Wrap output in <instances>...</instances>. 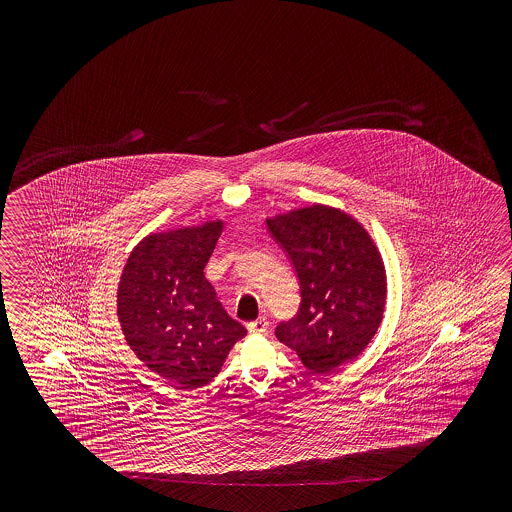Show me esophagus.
<instances>
[{
  "instance_id": "esophagus-1",
  "label": "esophagus",
  "mask_w": 512,
  "mask_h": 512,
  "mask_svg": "<svg viewBox=\"0 0 512 512\" xmlns=\"http://www.w3.org/2000/svg\"><path fill=\"white\" fill-rule=\"evenodd\" d=\"M247 327H249V333H252V335H263L267 331V327H269V322H267L265 316H260V318H256Z\"/></svg>"
}]
</instances>
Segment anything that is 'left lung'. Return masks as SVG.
<instances>
[{"mask_svg": "<svg viewBox=\"0 0 512 512\" xmlns=\"http://www.w3.org/2000/svg\"><path fill=\"white\" fill-rule=\"evenodd\" d=\"M300 280L302 302L276 338L307 370L331 375L357 359L381 326L386 271L368 230L338 208L311 205L267 218Z\"/></svg>", "mask_w": 512, "mask_h": 512, "instance_id": "1", "label": "left lung"}]
</instances>
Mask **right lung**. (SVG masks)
<instances>
[{
    "label": "right lung",
    "mask_w": 512,
    "mask_h": 512,
    "mask_svg": "<svg viewBox=\"0 0 512 512\" xmlns=\"http://www.w3.org/2000/svg\"><path fill=\"white\" fill-rule=\"evenodd\" d=\"M223 221L150 234L120 274L117 316L131 351L181 388H201L218 375L247 329L227 315L203 269Z\"/></svg>",
    "instance_id": "obj_1"
}]
</instances>
